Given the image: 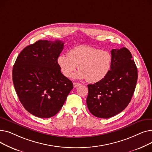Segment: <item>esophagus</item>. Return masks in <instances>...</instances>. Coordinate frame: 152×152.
<instances>
[{
	"label": "esophagus",
	"mask_w": 152,
	"mask_h": 152,
	"mask_svg": "<svg viewBox=\"0 0 152 152\" xmlns=\"http://www.w3.org/2000/svg\"><path fill=\"white\" fill-rule=\"evenodd\" d=\"M81 86V84L80 83H73V86L74 87H77L79 86Z\"/></svg>",
	"instance_id": "34e87169"
}]
</instances>
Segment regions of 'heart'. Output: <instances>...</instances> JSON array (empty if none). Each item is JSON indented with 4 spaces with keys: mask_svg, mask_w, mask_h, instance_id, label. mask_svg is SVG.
I'll list each match as a JSON object with an SVG mask.
<instances>
[{
    "mask_svg": "<svg viewBox=\"0 0 152 152\" xmlns=\"http://www.w3.org/2000/svg\"><path fill=\"white\" fill-rule=\"evenodd\" d=\"M111 62L112 57L109 52L86 45L72 48L68 52V57L60 55L57 59L60 69L65 77H71L78 66L79 71L74 77L87 79L90 83L103 80L111 69Z\"/></svg>",
    "mask_w": 152,
    "mask_h": 152,
    "instance_id": "heart-1",
    "label": "heart"
}]
</instances>
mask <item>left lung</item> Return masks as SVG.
<instances>
[{"instance_id": "1", "label": "left lung", "mask_w": 152, "mask_h": 152, "mask_svg": "<svg viewBox=\"0 0 152 152\" xmlns=\"http://www.w3.org/2000/svg\"><path fill=\"white\" fill-rule=\"evenodd\" d=\"M112 62L107 76L101 81L87 85L86 103L90 112L100 118L113 117L128 105L137 81V68L126 47L111 51Z\"/></svg>"}]
</instances>
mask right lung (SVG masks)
I'll use <instances>...</instances> for the list:
<instances>
[{"instance_id":"obj_1","label":"right lung","mask_w":152,"mask_h":152,"mask_svg":"<svg viewBox=\"0 0 152 152\" xmlns=\"http://www.w3.org/2000/svg\"><path fill=\"white\" fill-rule=\"evenodd\" d=\"M63 47L59 40H40L26 47L13 65V83L19 100L37 117L48 118L58 113L73 88L57 63Z\"/></svg>"}]
</instances>
